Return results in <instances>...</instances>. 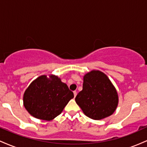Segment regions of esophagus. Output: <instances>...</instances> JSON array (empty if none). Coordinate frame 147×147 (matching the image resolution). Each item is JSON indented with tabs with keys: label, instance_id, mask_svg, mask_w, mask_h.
<instances>
[{
	"label": "esophagus",
	"instance_id": "esophagus-1",
	"mask_svg": "<svg viewBox=\"0 0 147 147\" xmlns=\"http://www.w3.org/2000/svg\"><path fill=\"white\" fill-rule=\"evenodd\" d=\"M73 92H74V96H75V97L76 96H77V91H74Z\"/></svg>",
	"mask_w": 147,
	"mask_h": 147
}]
</instances>
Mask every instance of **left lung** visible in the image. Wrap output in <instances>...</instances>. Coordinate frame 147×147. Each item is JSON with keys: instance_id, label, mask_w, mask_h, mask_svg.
Listing matches in <instances>:
<instances>
[{"instance_id": "obj_1", "label": "left lung", "mask_w": 147, "mask_h": 147, "mask_svg": "<svg viewBox=\"0 0 147 147\" xmlns=\"http://www.w3.org/2000/svg\"><path fill=\"white\" fill-rule=\"evenodd\" d=\"M75 101L86 115L98 120L113 113L117 106L118 95L105 74L92 70L84 77L83 89L76 96Z\"/></svg>"}]
</instances>
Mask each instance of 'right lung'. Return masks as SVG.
<instances>
[{
	"mask_svg": "<svg viewBox=\"0 0 147 147\" xmlns=\"http://www.w3.org/2000/svg\"><path fill=\"white\" fill-rule=\"evenodd\" d=\"M73 97V92L58 77L52 75L49 79L46 75H42L26 89L23 104L33 117L50 121L61 113Z\"/></svg>",
	"mask_w": 147,
	"mask_h": 147,
	"instance_id": "right-lung-1",
	"label": "right lung"
}]
</instances>
